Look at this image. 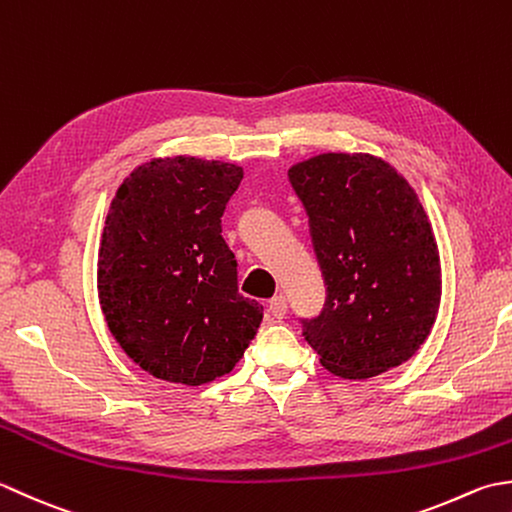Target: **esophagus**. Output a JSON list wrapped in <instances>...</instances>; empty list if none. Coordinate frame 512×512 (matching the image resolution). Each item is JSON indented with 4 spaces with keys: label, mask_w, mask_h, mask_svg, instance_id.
I'll use <instances>...</instances> for the list:
<instances>
[{
    "label": "esophagus",
    "mask_w": 512,
    "mask_h": 512,
    "mask_svg": "<svg viewBox=\"0 0 512 512\" xmlns=\"http://www.w3.org/2000/svg\"><path fill=\"white\" fill-rule=\"evenodd\" d=\"M269 314L274 316V318H285V314H287V300H285V296L283 294H278V296H274L269 300Z\"/></svg>",
    "instance_id": "esophagus-1"
}]
</instances>
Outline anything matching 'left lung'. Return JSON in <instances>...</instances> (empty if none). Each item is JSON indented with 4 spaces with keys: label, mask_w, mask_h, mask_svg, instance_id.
Returning a JSON list of instances; mask_svg holds the SVG:
<instances>
[{
    "label": "left lung",
    "mask_w": 512,
    "mask_h": 512,
    "mask_svg": "<svg viewBox=\"0 0 512 512\" xmlns=\"http://www.w3.org/2000/svg\"><path fill=\"white\" fill-rule=\"evenodd\" d=\"M309 214L327 283L305 322L320 364L344 380L375 378L415 356L442 298L440 249L411 183L380 156L325 152L289 168Z\"/></svg>",
    "instance_id": "obj_1"
}]
</instances>
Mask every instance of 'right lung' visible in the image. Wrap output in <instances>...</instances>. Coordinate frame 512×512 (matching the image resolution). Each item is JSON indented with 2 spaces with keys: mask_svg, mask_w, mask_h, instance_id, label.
Wrapping results in <instances>:
<instances>
[{
  "mask_svg": "<svg viewBox=\"0 0 512 512\" xmlns=\"http://www.w3.org/2000/svg\"><path fill=\"white\" fill-rule=\"evenodd\" d=\"M243 168L156 156L114 194L103 225L97 291L112 338L165 382L201 387L243 358L263 305L238 294L221 216Z\"/></svg>",
  "mask_w": 512,
  "mask_h": 512,
  "instance_id": "obj_1",
  "label": "right lung"
}]
</instances>
